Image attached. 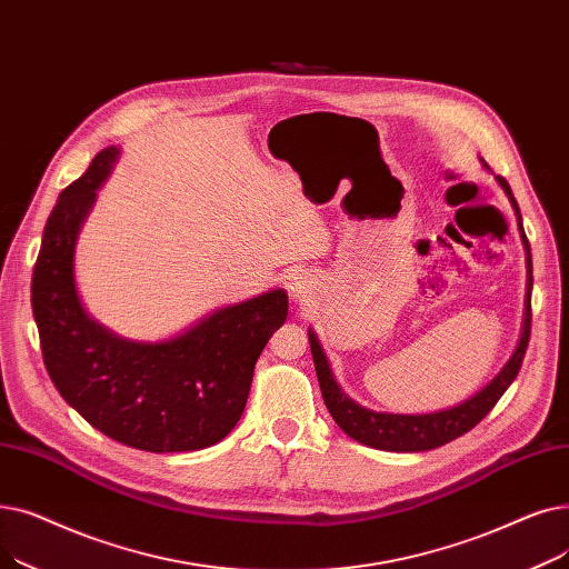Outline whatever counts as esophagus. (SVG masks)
Returning a JSON list of instances; mask_svg holds the SVG:
<instances>
[{
    "mask_svg": "<svg viewBox=\"0 0 569 569\" xmlns=\"http://www.w3.org/2000/svg\"><path fill=\"white\" fill-rule=\"evenodd\" d=\"M291 293L299 296V293H301V287H291Z\"/></svg>",
    "mask_w": 569,
    "mask_h": 569,
    "instance_id": "esophagus-1",
    "label": "esophagus"
}]
</instances>
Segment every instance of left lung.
<instances>
[{
	"label": "left lung",
	"instance_id": "left-lung-1",
	"mask_svg": "<svg viewBox=\"0 0 569 569\" xmlns=\"http://www.w3.org/2000/svg\"><path fill=\"white\" fill-rule=\"evenodd\" d=\"M498 182L502 184L507 197L511 199L513 210H517L519 222H521L519 203L511 194V187L507 184V180L502 176H498ZM523 242L528 250V270H530L532 259H530V246H528L526 233H523ZM530 287H532V278H530ZM530 321H532V308H530V299H528L521 342H519L517 351H513L509 363L502 368V372L489 387L481 389L470 400L456 405V408H451V410L432 412V415H385V412H372V410L361 408V405L347 398L342 393V389L338 387V382L333 380L329 361H327V357H323L321 345L315 338V333L308 331V336H310L312 361H315L323 402H327L331 417L336 419V423L347 432L349 438H355L357 442L375 447V449H385V451H428V449H438L456 438H461L463 432L472 430L486 415L496 408L500 396L507 391V387L513 382V377H517L521 370L526 349L530 342Z\"/></svg>",
	"mask_w": 569,
	"mask_h": 569
}]
</instances>
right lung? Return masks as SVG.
<instances>
[{
    "mask_svg": "<svg viewBox=\"0 0 569 569\" xmlns=\"http://www.w3.org/2000/svg\"><path fill=\"white\" fill-rule=\"evenodd\" d=\"M118 150L62 189L32 273V312L52 385L90 426L133 449L197 451L227 438L257 359L282 327L284 289L229 306L167 342H129L92 321L73 284V242Z\"/></svg>",
    "mask_w": 569,
    "mask_h": 569,
    "instance_id": "obj_1",
    "label": "right lung"
}]
</instances>
